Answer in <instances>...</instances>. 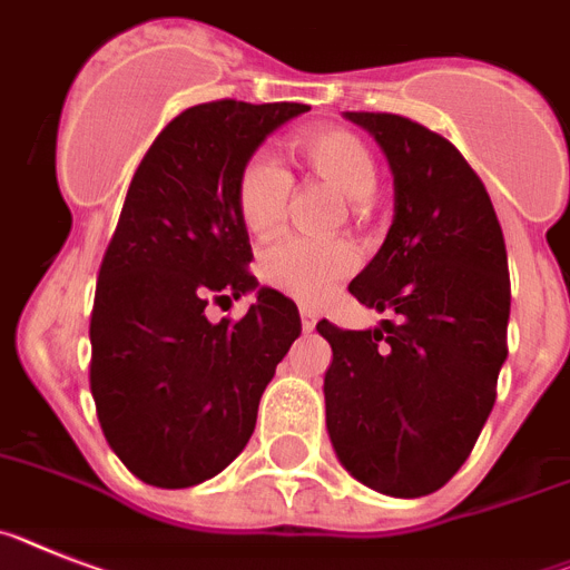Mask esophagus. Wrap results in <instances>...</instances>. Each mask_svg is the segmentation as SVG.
I'll return each instance as SVG.
<instances>
[{"mask_svg": "<svg viewBox=\"0 0 570 570\" xmlns=\"http://www.w3.org/2000/svg\"><path fill=\"white\" fill-rule=\"evenodd\" d=\"M315 324H318V315H315V309H309V306H301V326H304L306 333H309V330H315Z\"/></svg>", "mask_w": 570, "mask_h": 570, "instance_id": "obj_1", "label": "esophagus"}]
</instances>
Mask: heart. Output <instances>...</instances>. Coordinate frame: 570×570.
Instances as JSON below:
<instances>
[{
	"label": "heart",
	"mask_w": 570,
	"mask_h": 570,
	"mask_svg": "<svg viewBox=\"0 0 570 570\" xmlns=\"http://www.w3.org/2000/svg\"><path fill=\"white\" fill-rule=\"evenodd\" d=\"M295 151L304 166L330 183L350 200L355 215L364 212L379 186L375 157L367 142L346 128H309L295 137ZM289 171L266 151H257L240 166L235 180L237 217L249 235H272L284 224L289 200ZM358 266L353 244L346 240H281L261 257V275L266 284L298 301L324 298L335 281L346 278Z\"/></svg>",
	"instance_id": "obj_1"
}]
</instances>
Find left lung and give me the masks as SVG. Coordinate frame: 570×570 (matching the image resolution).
Returning a JSON list of instances; mask_svg holds the SVG:
<instances>
[{
  "instance_id": "left-lung-1",
  "label": "left lung",
  "mask_w": 570,
  "mask_h": 570,
  "mask_svg": "<svg viewBox=\"0 0 570 570\" xmlns=\"http://www.w3.org/2000/svg\"><path fill=\"white\" fill-rule=\"evenodd\" d=\"M387 155L395 215L350 292L395 313L375 330L318 321L333 346L326 430L341 464L387 497L450 482L476 444L508 358L502 226L459 148L399 114L344 111Z\"/></svg>"
}]
</instances>
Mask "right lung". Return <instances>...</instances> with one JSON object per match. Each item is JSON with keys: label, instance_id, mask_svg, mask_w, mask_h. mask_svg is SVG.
I'll return each instance as SVG.
<instances>
[{"label": "right lung", "instance_id": "1", "mask_svg": "<svg viewBox=\"0 0 570 570\" xmlns=\"http://www.w3.org/2000/svg\"><path fill=\"white\" fill-rule=\"evenodd\" d=\"M301 102L215 100L163 128L128 186L91 313V395L106 442L137 479L191 488L246 448L298 306L258 289L244 320L205 306L257 288L237 171Z\"/></svg>", "mask_w": 570, "mask_h": 570}]
</instances>
